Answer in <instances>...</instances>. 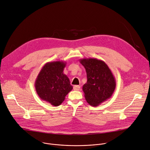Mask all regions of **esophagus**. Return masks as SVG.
<instances>
[{"label": "esophagus", "instance_id": "esophagus-1", "mask_svg": "<svg viewBox=\"0 0 150 150\" xmlns=\"http://www.w3.org/2000/svg\"><path fill=\"white\" fill-rule=\"evenodd\" d=\"M80 89V87L78 85H75V86H73V89L74 91H79Z\"/></svg>", "mask_w": 150, "mask_h": 150}]
</instances>
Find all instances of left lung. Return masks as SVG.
<instances>
[{"mask_svg": "<svg viewBox=\"0 0 150 150\" xmlns=\"http://www.w3.org/2000/svg\"><path fill=\"white\" fill-rule=\"evenodd\" d=\"M86 71L87 82L83 91L88 103L97 107L111 97L115 86V79L107 64L96 58H83L79 60Z\"/></svg>", "mask_w": 150, "mask_h": 150, "instance_id": "8db88e82", "label": "left lung"}]
</instances>
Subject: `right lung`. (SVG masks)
Returning <instances> with one entry per match:
<instances>
[{"mask_svg": "<svg viewBox=\"0 0 150 150\" xmlns=\"http://www.w3.org/2000/svg\"><path fill=\"white\" fill-rule=\"evenodd\" d=\"M66 62L57 61L46 63L35 83L39 98L54 106L62 104L72 89L69 77L64 74Z\"/></svg>", "mask_w": 150, "mask_h": 150, "instance_id": "add662e5", "label": "right lung"}]
</instances>
